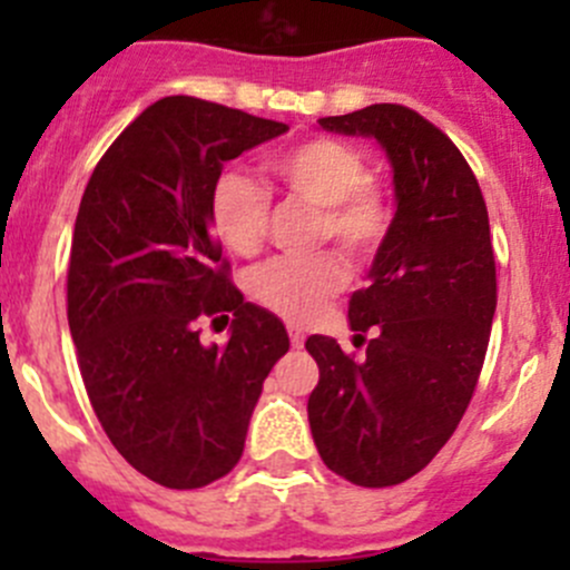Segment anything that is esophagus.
<instances>
[{
    "mask_svg": "<svg viewBox=\"0 0 570 570\" xmlns=\"http://www.w3.org/2000/svg\"><path fill=\"white\" fill-rule=\"evenodd\" d=\"M289 342H292V347H303V342H306V333H303L301 327H289Z\"/></svg>",
    "mask_w": 570,
    "mask_h": 570,
    "instance_id": "obj_1",
    "label": "esophagus"
}]
</instances>
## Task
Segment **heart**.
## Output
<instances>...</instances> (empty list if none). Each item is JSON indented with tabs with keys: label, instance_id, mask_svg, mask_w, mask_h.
Segmentation results:
<instances>
[{
	"label": "heart",
	"instance_id": "b5f03b06",
	"mask_svg": "<svg viewBox=\"0 0 570 570\" xmlns=\"http://www.w3.org/2000/svg\"><path fill=\"white\" fill-rule=\"evenodd\" d=\"M269 174L286 193L320 206V243L333 239L353 262L375 256L392 223V209L372 178L358 148L333 137H312L269 159ZM269 220V195L250 176L228 170L209 193V223L223 248L250 256L262 245ZM344 264L336 253L281 256L250 275L253 301L267 312L303 325L344 286Z\"/></svg>",
	"mask_w": 570,
	"mask_h": 570
}]
</instances>
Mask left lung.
<instances>
[{"label": "left lung", "instance_id": "left-lung-1", "mask_svg": "<svg viewBox=\"0 0 570 570\" xmlns=\"http://www.w3.org/2000/svg\"><path fill=\"white\" fill-rule=\"evenodd\" d=\"M325 131L372 137L394 174V217L370 286L350 297L366 358L312 336L320 366L308 424L331 471L364 488L405 482L461 424L497 312V264L480 184L455 142L402 105L320 118Z\"/></svg>", "mask_w": 570, "mask_h": 570}]
</instances>
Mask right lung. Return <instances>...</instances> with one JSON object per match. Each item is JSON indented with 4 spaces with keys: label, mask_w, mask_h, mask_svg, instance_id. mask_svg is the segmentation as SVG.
<instances>
[{
    "label": "right lung",
    "mask_w": 570,
    "mask_h": 570,
    "mask_svg": "<svg viewBox=\"0 0 570 570\" xmlns=\"http://www.w3.org/2000/svg\"><path fill=\"white\" fill-rule=\"evenodd\" d=\"M289 129L193 96L137 115L96 165L71 239L68 327L90 405L148 480L204 488L237 465L286 327L245 303L212 234L223 165ZM232 311L226 348L194 322ZM228 320V317H226Z\"/></svg>",
    "instance_id": "right-lung-1"
}]
</instances>
